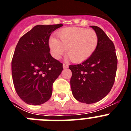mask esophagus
Listing matches in <instances>:
<instances>
[{"instance_id": "esophagus-1", "label": "esophagus", "mask_w": 131, "mask_h": 131, "mask_svg": "<svg viewBox=\"0 0 131 131\" xmlns=\"http://www.w3.org/2000/svg\"><path fill=\"white\" fill-rule=\"evenodd\" d=\"M68 64H66V63H63V68H64V69H66V68H68Z\"/></svg>"}]
</instances>
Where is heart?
<instances>
[{
  "instance_id": "1",
  "label": "heart",
  "mask_w": 131,
  "mask_h": 131,
  "mask_svg": "<svg viewBox=\"0 0 131 131\" xmlns=\"http://www.w3.org/2000/svg\"><path fill=\"white\" fill-rule=\"evenodd\" d=\"M57 38L52 37L49 47L52 55L60 59L66 53L75 62L85 61L93 54L98 43V37L94 30L78 27H66L58 31Z\"/></svg>"
}]
</instances>
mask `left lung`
I'll use <instances>...</instances> for the list:
<instances>
[{
	"instance_id": "left-lung-1",
	"label": "left lung",
	"mask_w": 131,
	"mask_h": 131,
	"mask_svg": "<svg viewBox=\"0 0 131 131\" xmlns=\"http://www.w3.org/2000/svg\"><path fill=\"white\" fill-rule=\"evenodd\" d=\"M96 32L98 43L94 52L82 63L70 65V80L73 96L82 103L92 104L104 98L115 82L117 58L114 44L99 27L91 26Z\"/></svg>"
}]
</instances>
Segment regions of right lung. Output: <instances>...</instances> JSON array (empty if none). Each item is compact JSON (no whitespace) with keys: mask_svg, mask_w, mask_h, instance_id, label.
I'll use <instances>...</instances> for the list:
<instances>
[{"mask_svg":"<svg viewBox=\"0 0 131 131\" xmlns=\"http://www.w3.org/2000/svg\"><path fill=\"white\" fill-rule=\"evenodd\" d=\"M63 24L38 25L19 39L12 60V75L19 98L40 105L51 97L53 83L63 70V63L50 55V36Z\"/></svg>","mask_w":131,"mask_h":131,"instance_id":"add662e5","label":"right lung"}]
</instances>
